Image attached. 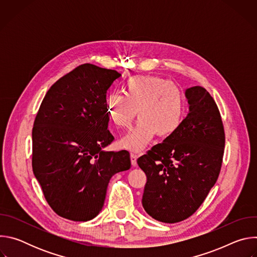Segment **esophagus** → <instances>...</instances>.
I'll list each match as a JSON object with an SVG mask.
<instances>
[{
    "mask_svg": "<svg viewBox=\"0 0 257 257\" xmlns=\"http://www.w3.org/2000/svg\"><path fill=\"white\" fill-rule=\"evenodd\" d=\"M130 160H131V165L133 167L137 166V156L135 154H131L130 155Z\"/></svg>",
    "mask_w": 257,
    "mask_h": 257,
    "instance_id": "esophagus-1",
    "label": "esophagus"
}]
</instances>
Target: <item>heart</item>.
Segmentation results:
<instances>
[{"label":"heart","mask_w":257,"mask_h":257,"mask_svg":"<svg viewBox=\"0 0 257 257\" xmlns=\"http://www.w3.org/2000/svg\"><path fill=\"white\" fill-rule=\"evenodd\" d=\"M125 93L112 91L104 98L106 116L118 128H128L138 112L139 122L118 142L121 149L139 153L156 134L167 138L181 126L185 99L174 82L159 76L136 75L126 81Z\"/></svg>","instance_id":"b5f03b06"}]
</instances>
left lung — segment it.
Instances as JSON below:
<instances>
[{"mask_svg": "<svg viewBox=\"0 0 257 257\" xmlns=\"http://www.w3.org/2000/svg\"><path fill=\"white\" fill-rule=\"evenodd\" d=\"M189 114L179 129L137 160L146 175L142 205L151 216L174 224L192 215L221 172L225 129L218 107L201 86L186 90Z\"/></svg>", "mask_w": 257, "mask_h": 257, "instance_id": "8db88e82", "label": "left lung"}]
</instances>
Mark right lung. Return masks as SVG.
Instances as JSON below:
<instances>
[{
  "label": "right lung",
  "mask_w": 257,
  "mask_h": 257,
  "mask_svg": "<svg viewBox=\"0 0 257 257\" xmlns=\"http://www.w3.org/2000/svg\"><path fill=\"white\" fill-rule=\"evenodd\" d=\"M116 70L82 64L56 81L32 128V170L44 196L60 216L93 218L104 203L111 177L130 169L127 151L103 152L114 141L104 107Z\"/></svg>",
  "instance_id": "1"
}]
</instances>
